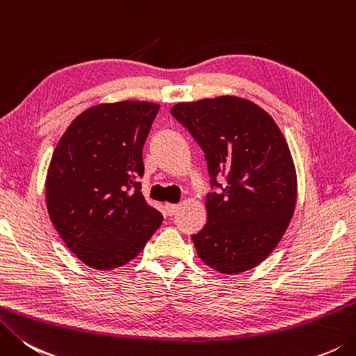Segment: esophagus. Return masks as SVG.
<instances>
[{
  "label": "esophagus",
  "mask_w": 356,
  "mask_h": 356,
  "mask_svg": "<svg viewBox=\"0 0 356 356\" xmlns=\"http://www.w3.org/2000/svg\"><path fill=\"white\" fill-rule=\"evenodd\" d=\"M177 211H178V204H165V212L169 217L175 216Z\"/></svg>",
  "instance_id": "obj_1"
}]
</instances>
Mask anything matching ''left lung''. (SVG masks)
<instances>
[{
  "instance_id": "8db88e82",
  "label": "left lung",
  "mask_w": 356,
  "mask_h": 356,
  "mask_svg": "<svg viewBox=\"0 0 356 356\" xmlns=\"http://www.w3.org/2000/svg\"><path fill=\"white\" fill-rule=\"evenodd\" d=\"M170 113L204 152L211 177L207 223L192 236L200 259L225 274L251 270L277 246L296 206L282 131L265 110L234 96L177 104Z\"/></svg>"
}]
</instances>
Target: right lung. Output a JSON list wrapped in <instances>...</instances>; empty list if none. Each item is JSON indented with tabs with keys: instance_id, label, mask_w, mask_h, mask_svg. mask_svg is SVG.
<instances>
[{
	"instance_id": "right-lung-1",
	"label": "right lung",
	"mask_w": 356,
	"mask_h": 356,
	"mask_svg": "<svg viewBox=\"0 0 356 356\" xmlns=\"http://www.w3.org/2000/svg\"><path fill=\"white\" fill-rule=\"evenodd\" d=\"M158 111L159 105L139 100L96 105L72 120L54 150L46 177L51 221L95 270L129 264L163 223L139 183Z\"/></svg>"
}]
</instances>
